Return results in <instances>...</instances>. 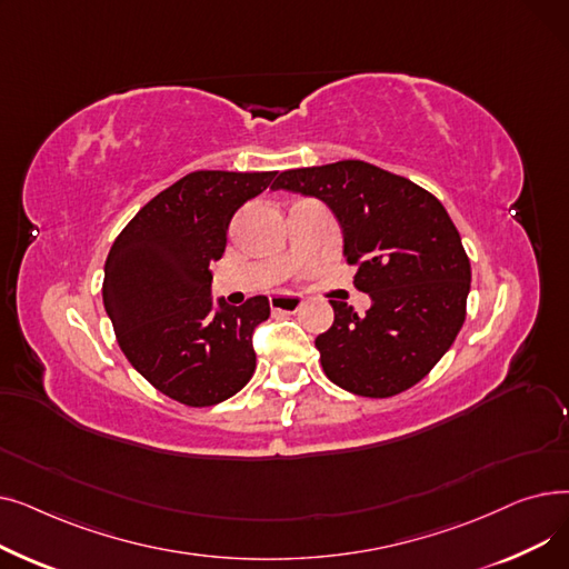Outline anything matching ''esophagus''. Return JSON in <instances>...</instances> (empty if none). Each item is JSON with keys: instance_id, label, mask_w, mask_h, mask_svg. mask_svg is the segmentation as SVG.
I'll return each mask as SVG.
<instances>
[{"instance_id": "1", "label": "esophagus", "mask_w": 569, "mask_h": 569, "mask_svg": "<svg viewBox=\"0 0 569 569\" xmlns=\"http://www.w3.org/2000/svg\"><path fill=\"white\" fill-rule=\"evenodd\" d=\"M302 297L300 295H272L269 297V307L272 311H281V313H297L302 309Z\"/></svg>"}]
</instances>
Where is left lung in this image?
I'll list each match as a JSON object with an SVG mask.
<instances>
[{
    "instance_id": "left-lung-1",
    "label": "left lung",
    "mask_w": 569,
    "mask_h": 569,
    "mask_svg": "<svg viewBox=\"0 0 569 569\" xmlns=\"http://www.w3.org/2000/svg\"><path fill=\"white\" fill-rule=\"evenodd\" d=\"M272 189L330 204L357 264L352 283L371 297L365 316L330 300L335 322L316 339L325 376L369 399L410 390L466 320L470 260L447 209L410 179L365 161L286 170Z\"/></svg>"
}]
</instances>
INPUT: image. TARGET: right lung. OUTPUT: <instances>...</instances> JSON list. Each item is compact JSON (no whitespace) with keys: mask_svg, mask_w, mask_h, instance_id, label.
Instances as JSON below:
<instances>
[{"mask_svg":"<svg viewBox=\"0 0 569 569\" xmlns=\"http://www.w3.org/2000/svg\"><path fill=\"white\" fill-rule=\"evenodd\" d=\"M277 172L196 170L149 200L117 234L106 260L103 305L119 348L168 399L217 406L256 371L253 327L267 297L214 311L209 264L226 251L228 226Z\"/></svg>","mask_w":569,"mask_h":569,"instance_id":"obj_1","label":"right lung"}]
</instances>
